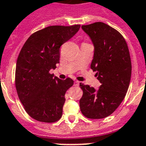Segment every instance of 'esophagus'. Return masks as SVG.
Listing matches in <instances>:
<instances>
[{"label": "esophagus", "instance_id": "1", "mask_svg": "<svg viewBox=\"0 0 146 146\" xmlns=\"http://www.w3.org/2000/svg\"><path fill=\"white\" fill-rule=\"evenodd\" d=\"M74 85H75V86H79V82L77 81V80L74 81Z\"/></svg>", "mask_w": 146, "mask_h": 146}]
</instances>
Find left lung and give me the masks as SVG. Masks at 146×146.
I'll return each mask as SVG.
<instances>
[{
	"mask_svg": "<svg viewBox=\"0 0 146 146\" xmlns=\"http://www.w3.org/2000/svg\"><path fill=\"white\" fill-rule=\"evenodd\" d=\"M94 46L91 68L101 83L98 89L80 83L82 113L99 119L110 115L124 100L131 77V61L126 41L118 31L103 22L82 25Z\"/></svg>",
	"mask_w": 146,
	"mask_h": 146,
	"instance_id": "left-lung-1",
	"label": "left lung"
}]
</instances>
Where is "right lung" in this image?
I'll return each mask as SVG.
<instances>
[{"label": "right lung", "mask_w": 146, "mask_h": 146, "mask_svg": "<svg viewBox=\"0 0 146 146\" xmlns=\"http://www.w3.org/2000/svg\"><path fill=\"white\" fill-rule=\"evenodd\" d=\"M80 25L49 26L33 34L18 57L15 88L20 101L31 117L52 123L62 116L65 93L73 81L50 74L59 64L60 47L79 31Z\"/></svg>", "instance_id": "add662e5"}]
</instances>
